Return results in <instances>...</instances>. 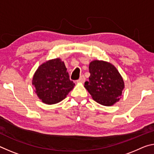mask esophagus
I'll list each match as a JSON object with an SVG mask.
<instances>
[{
	"instance_id": "esophagus-1",
	"label": "esophagus",
	"mask_w": 154,
	"mask_h": 154,
	"mask_svg": "<svg viewBox=\"0 0 154 154\" xmlns=\"http://www.w3.org/2000/svg\"><path fill=\"white\" fill-rule=\"evenodd\" d=\"M85 77H84V75H82V76L80 77V78L77 81V83H83L85 82Z\"/></svg>"
}]
</instances>
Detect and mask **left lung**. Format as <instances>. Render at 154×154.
Instances as JSON below:
<instances>
[{
    "label": "left lung",
    "instance_id": "left-lung-1",
    "mask_svg": "<svg viewBox=\"0 0 154 154\" xmlns=\"http://www.w3.org/2000/svg\"><path fill=\"white\" fill-rule=\"evenodd\" d=\"M90 76L84 87L96 103L112 106L122 96L124 82L118 69L110 62L92 61L89 65Z\"/></svg>",
    "mask_w": 154,
    "mask_h": 154
}]
</instances>
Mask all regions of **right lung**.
<instances>
[{"instance_id": "add662e5", "label": "right lung", "mask_w": 154, "mask_h": 154, "mask_svg": "<svg viewBox=\"0 0 154 154\" xmlns=\"http://www.w3.org/2000/svg\"><path fill=\"white\" fill-rule=\"evenodd\" d=\"M32 85L38 98L47 105H54L66 97L75 83L69 79L64 62L60 58L43 62L32 77Z\"/></svg>"}]
</instances>
